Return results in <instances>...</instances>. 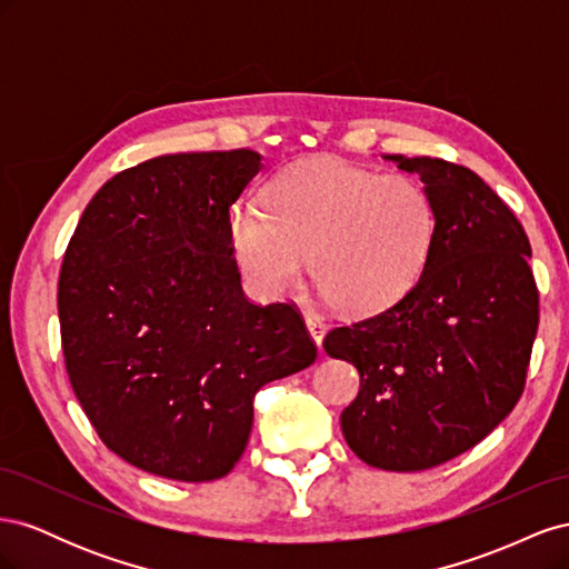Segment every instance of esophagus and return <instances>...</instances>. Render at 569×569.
<instances>
[{
	"instance_id": "1",
	"label": "esophagus",
	"mask_w": 569,
	"mask_h": 569,
	"mask_svg": "<svg viewBox=\"0 0 569 569\" xmlns=\"http://www.w3.org/2000/svg\"><path fill=\"white\" fill-rule=\"evenodd\" d=\"M306 327H308V332H311L313 341L320 347L325 335H327V322L316 313H306Z\"/></svg>"
}]
</instances>
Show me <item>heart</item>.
I'll return each mask as SVG.
<instances>
[{"mask_svg":"<svg viewBox=\"0 0 569 569\" xmlns=\"http://www.w3.org/2000/svg\"><path fill=\"white\" fill-rule=\"evenodd\" d=\"M263 201L266 211L230 213L232 256L263 299L295 287L311 256L316 284L343 313H382L418 284L435 249L437 203L410 176L313 159L274 176Z\"/></svg>","mask_w":569,"mask_h":569,"instance_id":"heart-1","label":"heart"}]
</instances>
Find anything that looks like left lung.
Here are the masks:
<instances>
[{
	"instance_id": "8db88e82",
	"label": "left lung",
	"mask_w": 569,
	"mask_h": 569,
	"mask_svg": "<svg viewBox=\"0 0 569 569\" xmlns=\"http://www.w3.org/2000/svg\"><path fill=\"white\" fill-rule=\"evenodd\" d=\"M437 203V239L418 284L387 311L327 332L322 347L358 368L341 412L349 449L372 468H437L501 425L520 401L539 289L525 228L470 168L401 153Z\"/></svg>"
}]
</instances>
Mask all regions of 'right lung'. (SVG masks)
I'll return each mask as SVG.
<instances>
[{
  "mask_svg": "<svg viewBox=\"0 0 569 569\" xmlns=\"http://www.w3.org/2000/svg\"><path fill=\"white\" fill-rule=\"evenodd\" d=\"M251 149L168 153L113 176L84 209L59 274L68 380L99 439L178 481L226 477L263 385L318 349L295 303L256 306L230 247Z\"/></svg>",
  "mask_w": 569,
  "mask_h": 569,
  "instance_id": "right-lung-1",
  "label": "right lung"
}]
</instances>
